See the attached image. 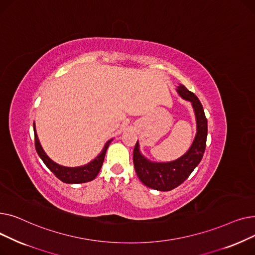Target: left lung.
I'll list each match as a JSON object with an SVG mask.
<instances>
[{
  "label": "left lung",
  "mask_w": 255,
  "mask_h": 255,
  "mask_svg": "<svg viewBox=\"0 0 255 255\" xmlns=\"http://www.w3.org/2000/svg\"><path fill=\"white\" fill-rule=\"evenodd\" d=\"M179 95L190 101L196 119V135L190 146L182 157L170 162H152L139 152L138 141L133 151V163L138 179L149 188L159 191H169L181 185L202 160L208 135V121L203 105L192 92L183 85L177 89Z\"/></svg>",
  "instance_id": "1"
}]
</instances>
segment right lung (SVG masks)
Wrapping results in <instances>:
<instances>
[{
  "mask_svg": "<svg viewBox=\"0 0 255 255\" xmlns=\"http://www.w3.org/2000/svg\"><path fill=\"white\" fill-rule=\"evenodd\" d=\"M33 127H34L36 151H37L39 157L42 159L44 164L59 180H61L64 183H67V184H79V183L90 182L97 177V175L100 171V168L103 164L106 150H107V148H109V145L113 139L109 140L105 143L101 153L90 163H88L84 166H78V167H66V166L59 165L56 162H53L52 160L45 154L41 144H40V142H39L36 129H35V123H33Z\"/></svg>",
  "mask_w": 255,
  "mask_h": 255,
  "instance_id": "obj_1",
  "label": "right lung"
}]
</instances>
